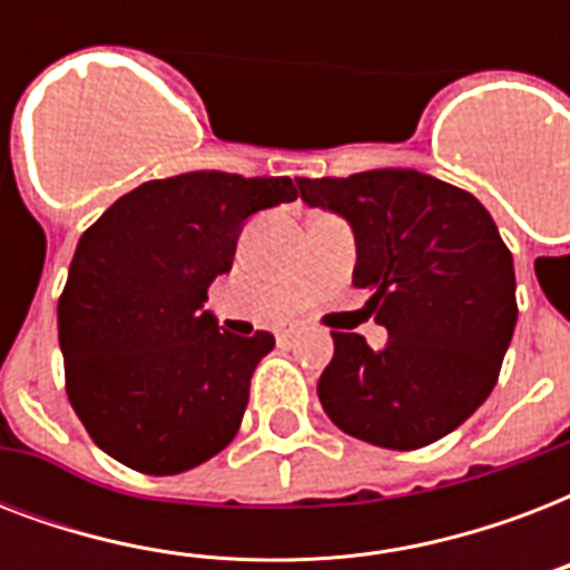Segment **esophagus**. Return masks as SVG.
Instances as JSON below:
<instances>
[{"label": "esophagus", "instance_id": "1", "mask_svg": "<svg viewBox=\"0 0 570 570\" xmlns=\"http://www.w3.org/2000/svg\"><path fill=\"white\" fill-rule=\"evenodd\" d=\"M295 334H298V325H293V322H286V325H281V328L275 331L277 343H289V340H293Z\"/></svg>", "mask_w": 570, "mask_h": 570}]
</instances>
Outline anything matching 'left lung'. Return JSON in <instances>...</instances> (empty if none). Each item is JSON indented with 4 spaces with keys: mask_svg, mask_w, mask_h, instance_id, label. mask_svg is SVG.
I'll return each mask as SVG.
<instances>
[{
    "mask_svg": "<svg viewBox=\"0 0 570 570\" xmlns=\"http://www.w3.org/2000/svg\"><path fill=\"white\" fill-rule=\"evenodd\" d=\"M357 242L355 286L390 334L375 352L331 331L316 393L331 423L384 450H420L459 429L494 390L512 343V250L470 191L411 168L298 180Z\"/></svg>",
    "mask_w": 570,
    "mask_h": 570,
    "instance_id": "left-lung-1",
    "label": "left lung"
}]
</instances>
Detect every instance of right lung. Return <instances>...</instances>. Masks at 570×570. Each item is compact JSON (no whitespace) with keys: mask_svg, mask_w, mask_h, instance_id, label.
Instances as JSON below:
<instances>
[{"mask_svg":"<svg viewBox=\"0 0 570 570\" xmlns=\"http://www.w3.org/2000/svg\"><path fill=\"white\" fill-rule=\"evenodd\" d=\"M295 197L289 177L177 174L118 197L82 233L58 343L67 399L111 459L174 476L236 438L275 337L218 328L206 289L230 272L245 218Z\"/></svg>","mask_w":570,"mask_h":570,"instance_id":"add662e5","label":"right lung"}]
</instances>
